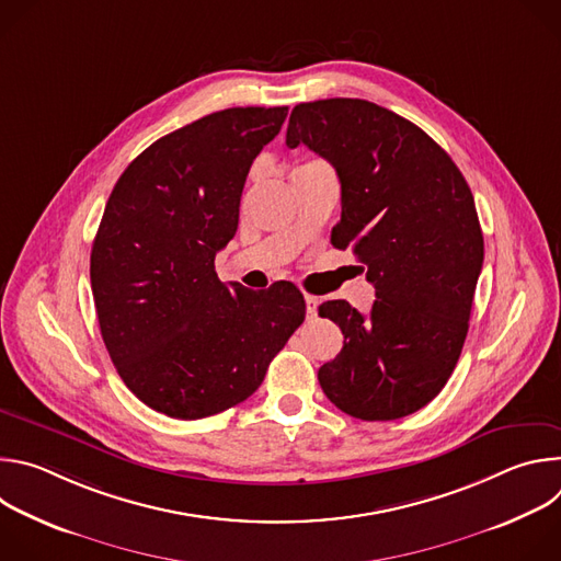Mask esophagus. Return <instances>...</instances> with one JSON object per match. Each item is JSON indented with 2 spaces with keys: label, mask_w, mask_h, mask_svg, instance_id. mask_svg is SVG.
I'll list each match as a JSON object with an SVG mask.
<instances>
[{
  "label": "esophagus",
  "mask_w": 561,
  "mask_h": 561,
  "mask_svg": "<svg viewBox=\"0 0 561 561\" xmlns=\"http://www.w3.org/2000/svg\"><path fill=\"white\" fill-rule=\"evenodd\" d=\"M304 299H306V314H308V317H314V314H317V306H319L317 297H314V295H306Z\"/></svg>",
  "instance_id": "obj_1"
}]
</instances>
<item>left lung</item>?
Wrapping results in <instances>:
<instances>
[{"instance_id": "obj_1", "label": "left lung", "mask_w": 561, "mask_h": 561, "mask_svg": "<svg viewBox=\"0 0 561 561\" xmlns=\"http://www.w3.org/2000/svg\"><path fill=\"white\" fill-rule=\"evenodd\" d=\"M306 144L342 184L335 249H351L375 286L368 314L333 299L319 314L344 348L317 373L351 417H407L446 386L468 333L484 234L472 193L448 152L420 126L366 100L297 104L286 146Z\"/></svg>"}]
</instances>
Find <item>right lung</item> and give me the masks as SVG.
Instances as JSON below:
<instances>
[{"label": "right lung", "mask_w": 561, "mask_h": 561, "mask_svg": "<svg viewBox=\"0 0 561 561\" xmlns=\"http://www.w3.org/2000/svg\"><path fill=\"white\" fill-rule=\"evenodd\" d=\"M288 106L226 108L137 154L117 180L91 253L106 351L146 407L178 420L251 397L304 322L290 282H219L215 255L237 230L253 159Z\"/></svg>", "instance_id": "add662e5"}]
</instances>
